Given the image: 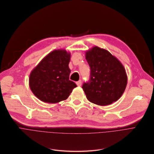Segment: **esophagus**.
Returning a JSON list of instances; mask_svg holds the SVG:
<instances>
[{
	"instance_id": "esophagus-1",
	"label": "esophagus",
	"mask_w": 154,
	"mask_h": 154,
	"mask_svg": "<svg viewBox=\"0 0 154 154\" xmlns=\"http://www.w3.org/2000/svg\"><path fill=\"white\" fill-rule=\"evenodd\" d=\"M76 84H77V85L79 86V87L81 86V85H82V82H81V80H79V81L76 82Z\"/></svg>"
}]
</instances>
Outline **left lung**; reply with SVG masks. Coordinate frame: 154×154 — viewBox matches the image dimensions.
I'll use <instances>...</instances> for the list:
<instances>
[{
  "label": "left lung",
  "mask_w": 154,
  "mask_h": 154,
  "mask_svg": "<svg viewBox=\"0 0 154 154\" xmlns=\"http://www.w3.org/2000/svg\"><path fill=\"white\" fill-rule=\"evenodd\" d=\"M85 59L90 67V79L82 88L88 100L100 106L116 101L128 83L123 65L108 51L96 46L85 51Z\"/></svg>",
  "instance_id": "obj_1"
}]
</instances>
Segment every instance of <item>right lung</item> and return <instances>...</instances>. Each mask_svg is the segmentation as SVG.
I'll use <instances>...</instances> for the list:
<instances>
[{"label": "right lung", "mask_w": 154, "mask_h": 154, "mask_svg": "<svg viewBox=\"0 0 154 154\" xmlns=\"http://www.w3.org/2000/svg\"><path fill=\"white\" fill-rule=\"evenodd\" d=\"M70 53L65 49H55L46 56L32 70L29 86L41 101L56 103L66 100L77 87L69 80Z\"/></svg>", "instance_id": "add662e5"}]
</instances>
